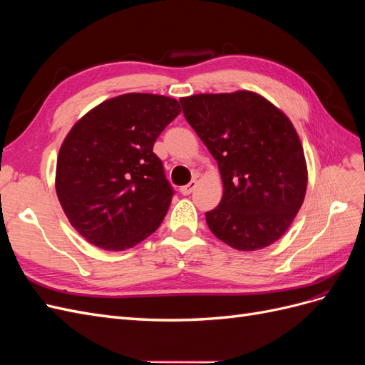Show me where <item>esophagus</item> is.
<instances>
[{
    "label": "esophagus",
    "instance_id": "1",
    "mask_svg": "<svg viewBox=\"0 0 365 365\" xmlns=\"http://www.w3.org/2000/svg\"><path fill=\"white\" fill-rule=\"evenodd\" d=\"M196 184H197L196 181H190L187 185H182L181 189H180V192H181L182 195H190V193L196 189Z\"/></svg>",
    "mask_w": 365,
    "mask_h": 365
}]
</instances>
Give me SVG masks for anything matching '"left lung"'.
I'll list each match as a JSON object with an SVG mask.
<instances>
[{
    "label": "left lung",
    "mask_w": 365,
    "mask_h": 365,
    "mask_svg": "<svg viewBox=\"0 0 365 365\" xmlns=\"http://www.w3.org/2000/svg\"><path fill=\"white\" fill-rule=\"evenodd\" d=\"M180 102L224 184L219 205L205 213L208 228L240 251L269 247L291 227L307 187L304 152L291 120L252 91L195 94Z\"/></svg>",
    "instance_id": "1"
}]
</instances>
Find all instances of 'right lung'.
Listing matches in <instances>:
<instances>
[{
	"label": "right lung",
	"mask_w": 365,
	"mask_h": 365,
	"mask_svg": "<svg viewBox=\"0 0 365 365\" xmlns=\"http://www.w3.org/2000/svg\"><path fill=\"white\" fill-rule=\"evenodd\" d=\"M180 113L172 97L121 94L93 108L65 137L56 193L70 224L90 244L123 251L160 227L173 189L153 143Z\"/></svg>",
	"instance_id": "obj_1"
}]
</instances>
